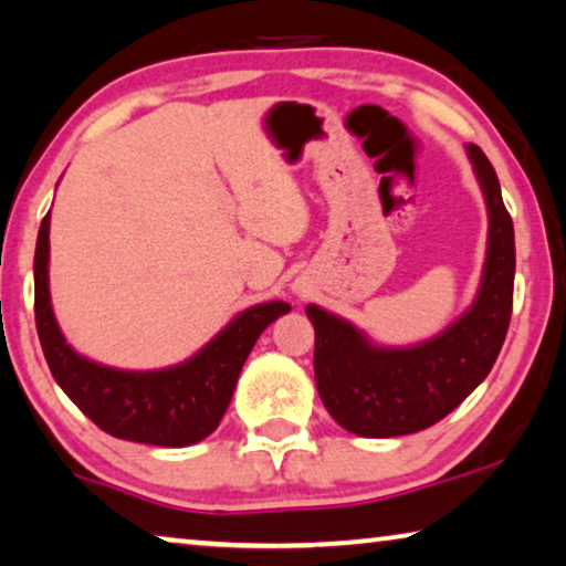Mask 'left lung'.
<instances>
[{
  "label": "left lung",
  "mask_w": 566,
  "mask_h": 566,
  "mask_svg": "<svg viewBox=\"0 0 566 566\" xmlns=\"http://www.w3.org/2000/svg\"><path fill=\"white\" fill-rule=\"evenodd\" d=\"M488 203V258L478 298L457 322L416 347H375L357 326L311 303L314 375L342 429L367 439L403 437L452 413L493 370L513 311L515 240L501 184L485 153L467 145Z\"/></svg>",
  "instance_id": "left-lung-1"
}]
</instances>
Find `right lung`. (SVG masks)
Wrapping results in <instances>:
<instances>
[{"label": "right lung", "instance_id": "1", "mask_svg": "<svg viewBox=\"0 0 566 566\" xmlns=\"http://www.w3.org/2000/svg\"><path fill=\"white\" fill-rule=\"evenodd\" d=\"M45 214L35 244V324L55 382L102 431L153 447H188L207 439L232 400L244 359L277 316L289 314L283 301L258 303L234 316L191 359L166 370H117L81 357L59 329L48 291Z\"/></svg>", "mask_w": 566, "mask_h": 566}]
</instances>
